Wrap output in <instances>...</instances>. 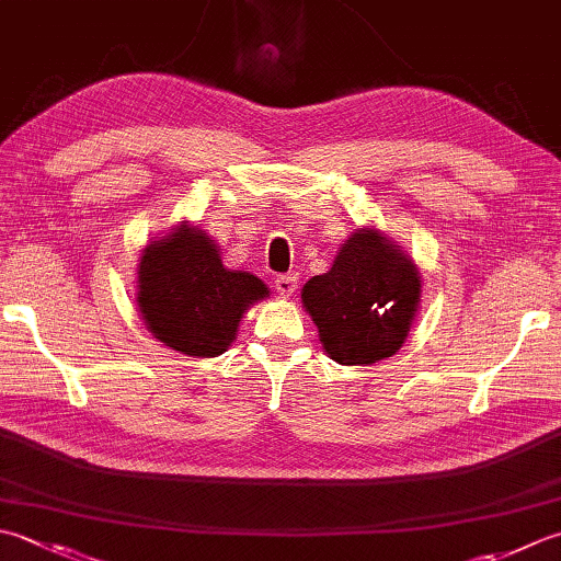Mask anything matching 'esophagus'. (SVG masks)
<instances>
[{
    "mask_svg": "<svg viewBox=\"0 0 561 561\" xmlns=\"http://www.w3.org/2000/svg\"><path fill=\"white\" fill-rule=\"evenodd\" d=\"M274 289L282 296V299H289L296 291V277L294 274H279L277 279H274Z\"/></svg>",
    "mask_w": 561,
    "mask_h": 561,
    "instance_id": "34e87169",
    "label": "esophagus"
}]
</instances>
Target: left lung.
Masks as SVG:
<instances>
[{"label":"left lung","mask_w":561,"mask_h":561,"mask_svg":"<svg viewBox=\"0 0 561 561\" xmlns=\"http://www.w3.org/2000/svg\"><path fill=\"white\" fill-rule=\"evenodd\" d=\"M421 272L377 226L343 240L333 267L301 289L323 353L337 365H375L397 355L421 309Z\"/></svg>","instance_id":"left-lung-1"}]
</instances>
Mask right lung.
<instances>
[{"instance_id": "1", "label": "right lung", "mask_w": 561, "mask_h": 561, "mask_svg": "<svg viewBox=\"0 0 561 561\" xmlns=\"http://www.w3.org/2000/svg\"><path fill=\"white\" fill-rule=\"evenodd\" d=\"M136 274L142 323L162 345L190 357L224 355L250 306L270 296L255 274L228 270L206 230L190 221L150 238Z\"/></svg>"}]
</instances>
